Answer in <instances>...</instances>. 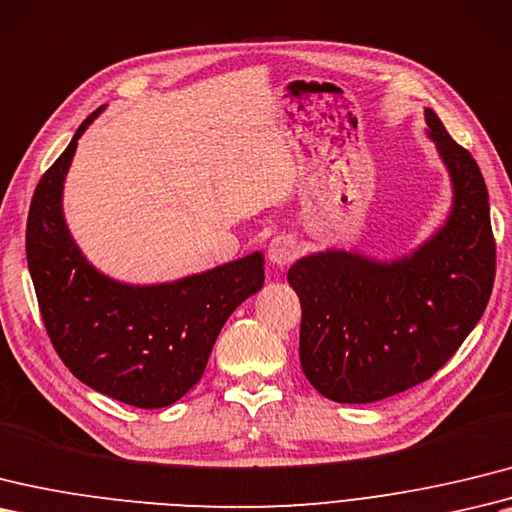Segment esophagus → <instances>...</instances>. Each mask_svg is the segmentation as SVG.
<instances>
[{
	"instance_id": "34e87169",
	"label": "esophagus",
	"mask_w": 512,
	"mask_h": 512,
	"mask_svg": "<svg viewBox=\"0 0 512 512\" xmlns=\"http://www.w3.org/2000/svg\"><path fill=\"white\" fill-rule=\"evenodd\" d=\"M296 255H299V248H296L290 235H277L275 240L268 244V259H270V264L277 268L290 266L296 259Z\"/></svg>"
}]
</instances>
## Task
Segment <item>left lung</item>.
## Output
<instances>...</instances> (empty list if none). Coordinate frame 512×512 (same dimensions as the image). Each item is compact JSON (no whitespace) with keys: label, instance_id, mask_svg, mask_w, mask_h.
I'll list each match as a JSON object with an SVG mask.
<instances>
[{"label":"left lung","instance_id":"1","mask_svg":"<svg viewBox=\"0 0 512 512\" xmlns=\"http://www.w3.org/2000/svg\"><path fill=\"white\" fill-rule=\"evenodd\" d=\"M454 181L445 227L410 257L379 264L329 251L296 261L305 377L338 403H371L430 379L478 325L495 281L489 192L467 148L425 109Z\"/></svg>","mask_w":512,"mask_h":512}]
</instances>
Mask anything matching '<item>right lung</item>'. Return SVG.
<instances>
[{"label":"right lung","mask_w":512,"mask_h":512,"mask_svg":"<svg viewBox=\"0 0 512 512\" xmlns=\"http://www.w3.org/2000/svg\"><path fill=\"white\" fill-rule=\"evenodd\" d=\"M34 189L26 257L47 336L82 384L135 408H165L205 373L222 325L264 285V257L174 283L133 288L106 279L80 255L65 227L61 196L80 135Z\"/></svg>","instance_id":"right-lung-1"}]
</instances>
